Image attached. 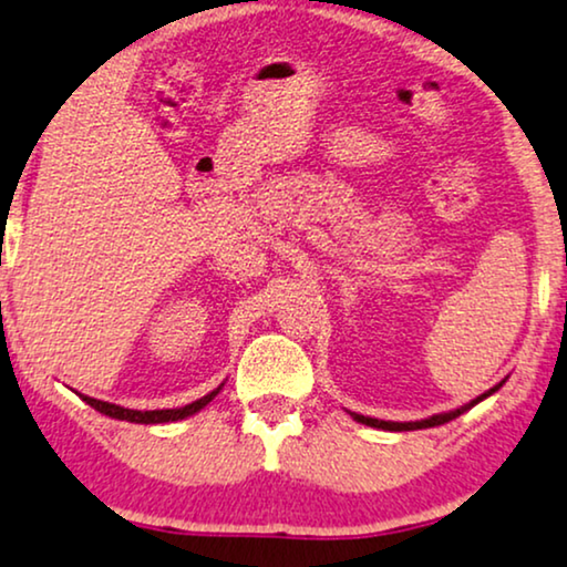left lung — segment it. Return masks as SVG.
<instances>
[{"mask_svg":"<svg viewBox=\"0 0 567 567\" xmlns=\"http://www.w3.org/2000/svg\"><path fill=\"white\" fill-rule=\"evenodd\" d=\"M499 386H503V382H499V384H494L489 392H484V395H478L476 400H471V403H465V405H461V408H455V411H450V413H436V415H429V419H421V421H405V424H400V421H379V419H369V415H361V413H350V415H353V419L358 421V424H367V426H374V429H384V432H413V429L442 426V424H447V421L457 419V415H461V413L471 411V408H474L476 403H482L484 398L494 395V392H497Z\"/></svg>","mask_w":567,"mask_h":567,"instance_id":"obj_1","label":"left lung"}]
</instances>
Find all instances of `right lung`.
I'll use <instances>...</instances> for the list:
<instances>
[{
    "label": "right lung",
    "instance_id": "right-lung-1",
    "mask_svg": "<svg viewBox=\"0 0 567 567\" xmlns=\"http://www.w3.org/2000/svg\"><path fill=\"white\" fill-rule=\"evenodd\" d=\"M219 390H221V384L214 392H209V395H204L200 400H193L190 405L164 408V411H131V408L104 403V400H96V398H89V395H83V400L91 408H96L99 413L112 415V419H120V421H131V424H169V421H181V419H188V415H193V413H198L200 408L209 405L212 400L217 398Z\"/></svg>",
    "mask_w": 567,
    "mask_h": 567
}]
</instances>
